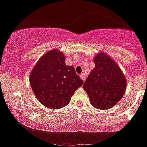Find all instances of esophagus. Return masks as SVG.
Listing matches in <instances>:
<instances>
[{
  "mask_svg": "<svg viewBox=\"0 0 147 147\" xmlns=\"http://www.w3.org/2000/svg\"><path fill=\"white\" fill-rule=\"evenodd\" d=\"M80 77H81V78H82V79L83 80V82H85V74L84 73H82V74H81L80 75Z\"/></svg>",
  "mask_w": 147,
  "mask_h": 147,
  "instance_id": "esophagus-1",
  "label": "esophagus"
}]
</instances>
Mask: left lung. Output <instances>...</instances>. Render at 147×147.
<instances>
[{"instance_id":"1","label":"left lung","mask_w":147,"mask_h":147,"mask_svg":"<svg viewBox=\"0 0 147 147\" xmlns=\"http://www.w3.org/2000/svg\"><path fill=\"white\" fill-rule=\"evenodd\" d=\"M95 67L83 85L90 101L98 109H108L121 100L126 91V78L114 60L100 53L94 59Z\"/></svg>"}]
</instances>
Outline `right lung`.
Masks as SVG:
<instances>
[{"label": "right lung", "mask_w": 147, "mask_h": 147, "mask_svg": "<svg viewBox=\"0 0 147 147\" xmlns=\"http://www.w3.org/2000/svg\"><path fill=\"white\" fill-rule=\"evenodd\" d=\"M64 54L56 49L41 57L30 76V82L37 99L50 109H59L70 99L83 81L73 66L65 65Z\"/></svg>", "instance_id": "add662e5"}]
</instances>
